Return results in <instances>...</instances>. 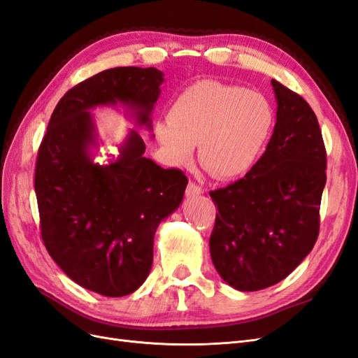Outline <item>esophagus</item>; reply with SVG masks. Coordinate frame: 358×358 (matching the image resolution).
<instances>
[{"mask_svg": "<svg viewBox=\"0 0 358 358\" xmlns=\"http://www.w3.org/2000/svg\"><path fill=\"white\" fill-rule=\"evenodd\" d=\"M203 194V188L200 185H197L196 182H189L188 187H187V196L188 197H196Z\"/></svg>", "mask_w": 358, "mask_h": 358, "instance_id": "1", "label": "esophagus"}]
</instances>
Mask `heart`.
<instances>
[{
    "label": "heart",
    "mask_w": 358,
    "mask_h": 358,
    "mask_svg": "<svg viewBox=\"0 0 358 358\" xmlns=\"http://www.w3.org/2000/svg\"><path fill=\"white\" fill-rule=\"evenodd\" d=\"M275 127L266 95L239 85L200 80L183 90L155 127L173 164L191 159L199 143L201 166L216 178H236L252 169Z\"/></svg>",
    "instance_id": "b5f03b06"
}]
</instances>
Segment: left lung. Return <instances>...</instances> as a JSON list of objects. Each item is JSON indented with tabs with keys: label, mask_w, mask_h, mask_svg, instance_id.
I'll list each match as a JSON object with an SVG mask.
<instances>
[{
	"label": "left lung",
	"mask_w": 358,
	"mask_h": 358,
	"mask_svg": "<svg viewBox=\"0 0 358 358\" xmlns=\"http://www.w3.org/2000/svg\"><path fill=\"white\" fill-rule=\"evenodd\" d=\"M276 124L266 152L245 178L210 191L218 212L210 257L227 284L258 291L285 279L320 231L327 154L318 119L299 94L272 80Z\"/></svg>",
	"instance_id": "obj_1"
}]
</instances>
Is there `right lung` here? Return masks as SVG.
Returning a JSON list of instances; mask_svg holds the SVG:
<instances>
[{
  "mask_svg": "<svg viewBox=\"0 0 358 358\" xmlns=\"http://www.w3.org/2000/svg\"><path fill=\"white\" fill-rule=\"evenodd\" d=\"M162 76L154 67H116L76 85L57 104L38 148L34 188L43 243L76 284L106 297L131 294L145 282L155 231L179 208L188 179L143 157L136 129L110 164H96L88 110L122 103L150 129Z\"/></svg>",
  "mask_w": 358,
  "mask_h": 358,
  "instance_id": "right-lung-1",
  "label": "right lung"
}]
</instances>
